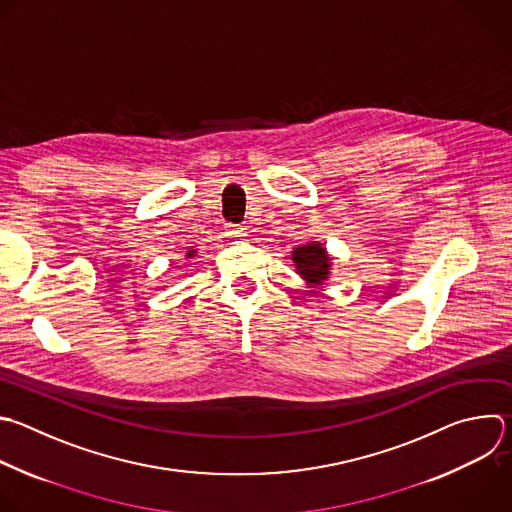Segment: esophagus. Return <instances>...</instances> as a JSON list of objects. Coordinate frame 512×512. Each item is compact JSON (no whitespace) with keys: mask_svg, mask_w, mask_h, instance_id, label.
Wrapping results in <instances>:
<instances>
[{"mask_svg":"<svg viewBox=\"0 0 512 512\" xmlns=\"http://www.w3.org/2000/svg\"><path fill=\"white\" fill-rule=\"evenodd\" d=\"M227 233H229L231 237H235V239H241V237H245V229H243V227H237V225H229Z\"/></svg>","mask_w":512,"mask_h":512,"instance_id":"obj_1","label":"esophagus"}]
</instances>
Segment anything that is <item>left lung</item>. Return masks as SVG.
<instances>
[{
    "label": "left lung",
    "instance_id": "1",
    "mask_svg": "<svg viewBox=\"0 0 512 512\" xmlns=\"http://www.w3.org/2000/svg\"><path fill=\"white\" fill-rule=\"evenodd\" d=\"M291 261L295 265V273L309 287L325 285V281L331 277V271H333V259L327 253L325 245L319 241L297 245L291 251Z\"/></svg>",
    "mask_w": 512,
    "mask_h": 512
}]
</instances>
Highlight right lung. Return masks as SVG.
<instances>
[{
    "label": "right lung",
    "instance_id": "add662e5",
    "mask_svg": "<svg viewBox=\"0 0 512 512\" xmlns=\"http://www.w3.org/2000/svg\"><path fill=\"white\" fill-rule=\"evenodd\" d=\"M197 255V249H189L187 253H185V259H193Z\"/></svg>",
    "mask_w": 512,
    "mask_h": 512
}]
</instances>
